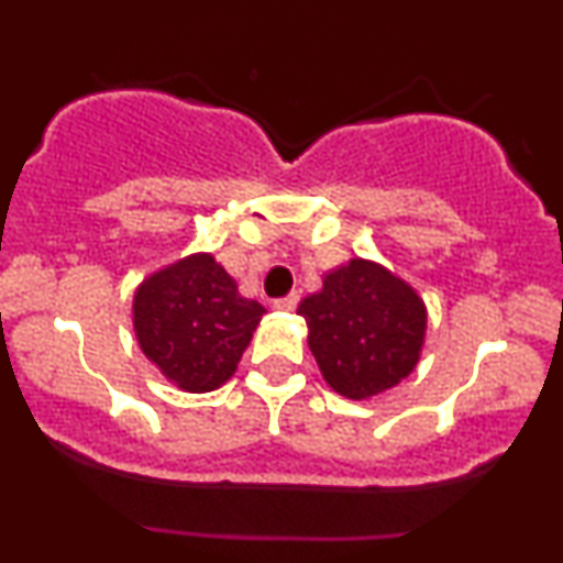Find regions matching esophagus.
<instances>
[{"mask_svg":"<svg viewBox=\"0 0 563 563\" xmlns=\"http://www.w3.org/2000/svg\"><path fill=\"white\" fill-rule=\"evenodd\" d=\"M296 303H299V296L288 294V296H283V299H275L273 307L277 309V312H294Z\"/></svg>","mask_w":563,"mask_h":563,"instance_id":"1","label":"esophagus"}]
</instances>
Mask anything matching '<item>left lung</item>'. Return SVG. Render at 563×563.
<instances>
[{"label":"left lung","mask_w":563,"mask_h":563,"mask_svg":"<svg viewBox=\"0 0 563 563\" xmlns=\"http://www.w3.org/2000/svg\"><path fill=\"white\" fill-rule=\"evenodd\" d=\"M296 312L322 378L349 399L391 389L416 371L426 339V303L410 283L376 262L349 260Z\"/></svg>","instance_id":"obj_1"}]
</instances>
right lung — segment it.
<instances>
[{
  "instance_id": "1",
  "label": "right lung",
  "mask_w": 563,
  "mask_h": 563,
  "mask_svg": "<svg viewBox=\"0 0 563 563\" xmlns=\"http://www.w3.org/2000/svg\"><path fill=\"white\" fill-rule=\"evenodd\" d=\"M267 309L238 294L211 254H190L134 290L142 354L183 391H214L232 378Z\"/></svg>"
}]
</instances>
